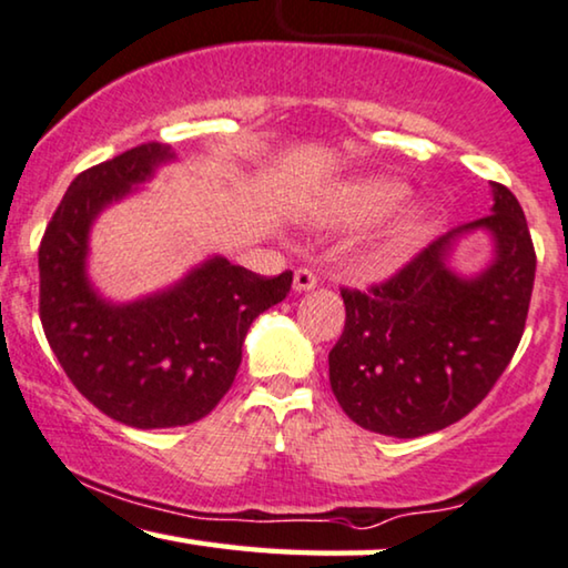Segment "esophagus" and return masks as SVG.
I'll list each match as a JSON object with an SVG mask.
<instances>
[{
  "label": "esophagus",
  "mask_w": 568,
  "mask_h": 568,
  "mask_svg": "<svg viewBox=\"0 0 568 568\" xmlns=\"http://www.w3.org/2000/svg\"><path fill=\"white\" fill-rule=\"evenodd\" d=\"M317 286V274L313 268H297L294 271V290L310 292Z\"/></svg>",
  "instance_id": "esophagus-1"
}]
</instances>
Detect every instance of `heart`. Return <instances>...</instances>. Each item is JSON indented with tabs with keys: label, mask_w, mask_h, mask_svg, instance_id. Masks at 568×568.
I'll list each match as a JSON object with an SVG mask.
<instances>
[{
	"label": "heart",
	"mask_w": 568,
	"mask_h": 568,
	"mask_svg": "<svg viewBox=\"0 0 568 568\" xmlns=\"http://www.w3.org/2000/svg\"><path fill=\"white\" fill-rule=\"evenodd\" d=\"M406 193V185L387 175H359L341 181L321 193L315 216L328 224L367 222L384 214L385 220L364 240L369 266L387 268L398 263L432 227V206L424 201H406L394 210ZM394 212L390 213L389 209Z\"/></svg>",
	"instance_id": "heart-1"
}]
</instances>
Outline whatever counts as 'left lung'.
I'll return each mask as SVG.
<instances>
[{
  "instance_id": "1",
  "label": "left lung",
  "mask_w": 568,
  "mask_h": 568,
  "mask_svg": "<svg viewBox=\"0 0 568 568\" xmlns=\"http://www.w3.org/2000/svg\"><path fill=\"white\" fill-rule=\"evenodd\" d=\"M491 214L439 235L369 290L341 286L344 333L328 354L331 390L362 429L414 439L468 416L491 393L525 333L535 247L523 206L491 183ZM488 229L493 266L463 280L446 255L463 231Z\"/></svg>"
}]
</instances>
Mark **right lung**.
Instances as JSON below:
<instances>
[{
  "instance_id": "right-lung-1",
  "label": "right lung",
  "mask_w": 568,
  "mask_h": 568,
  "mask_svg": "<svg viewBox=\"0 0 568 568\" xmlns=\"http://www.w3.org/2000/svg\"><path fill=\"white\" fill-rule=\"evenodd\" d=\"M168 160L170 146L146 142L84 170L38 247V313L61 369L92 406L134 429L204 418L235 383L251 323L292 290V271L261 276L212 258L131 305L92 292L84 274L92 220Z\"/></svg>"
}]
</instances>
